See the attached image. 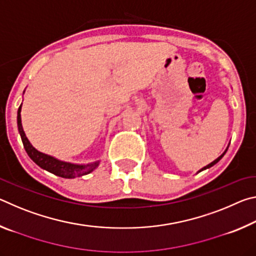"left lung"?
I'll return each instance as SVG.
<instances>
[{
    "label": "left lung",
    "instance_id": "obj_1",
    "mask_svg": "<svg viewBox=\"0 0 256 256\" xmlns=\"http://www.w3.org/2000/svg\"><path fill=\"white\" fill-rule=\"evenodd\" d=\"M227 150H228V148L226 149V151H227ZM226 151H224V154H222V156H220V157H218V158H216V159L214 160V162H212L211 164H208V166H206V167H203V168H202V170H201L200 172H202V170H206V168H210V167H212V166H214V164H216V162H219V160H220V159H222V158L224 157V154H226Z\"/></svg>",
    "mask_w": 256,
    "mask_h": 256
}]
</instances>
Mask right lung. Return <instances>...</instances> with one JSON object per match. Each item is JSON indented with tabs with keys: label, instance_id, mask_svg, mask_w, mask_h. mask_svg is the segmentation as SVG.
I'll list each match as a JSON object with an SVG mask.
<instances>
[{
	"label": "right lung",
	"instance_id": "right-lung-1",
	"mask_svg": "<svg viewBox=\"0 0 256 256\" xmlns=\"http://www.w3.org/2000/svg\"><path fill=\"white\" fill-rule=\"evenodd\" d=\"M20 112H21V105L18 110V118H16V120H18V128H19L21 140H22V144L24 146V150L28 154L29 157L32 158V162L34 164H37L40 167H42V170H45L50 172H53V174L56 176L64 177V178H74V177H80V176L89 174V172H92L94 168L98 166L99 162L88 164H74L60 162V160L50 157V156L40 152V151L34 149V146L30 144L29 140L27 138V136H26L22 128V124H21Z\"/></svg>",
	"mask_w": 256,
	"mask_h": 256
}]
</instances>
